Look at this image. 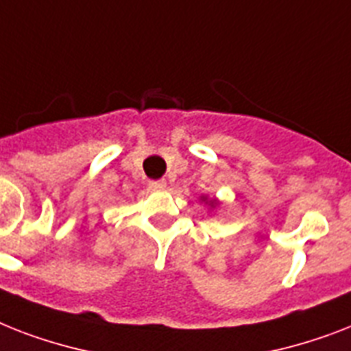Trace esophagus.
Segmentation results:
<instances>
[{
  "mask_svg": "<svg viewBox=\"0 0 351 351\" xmlns=\"http://www.w3.org/2000/svg\"><path fill=\"white\" fill-rule=\"evenodd\" d=\"M149 189L153 191H164L166 189V180H151Z\"/></svg>",
  "mask_w": 351,
  "mask_h": 351,
  "instance_id": "1",
  "label": "esophagus"
}]
</instances>
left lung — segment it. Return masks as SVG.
Returning a JSON list of instances; mask_svg holds the SVG:
<instances>
[{"instance_id": "1", "label": "left lung", "mask_w": 351, "mask_h": 351, "mask_svg": "<svg viewBox=\"0 0 351 351\" xmlns=\"http://www.w3.org/2000/svg\"><path fill=\"white\" fill-rule=\"evenodd\" d=\"M204 200H207V198H205V196H204ZM209 205H210V207H215V205H216V202H213V200H210V202H209Z\"/></svg>"}]
</instances>
